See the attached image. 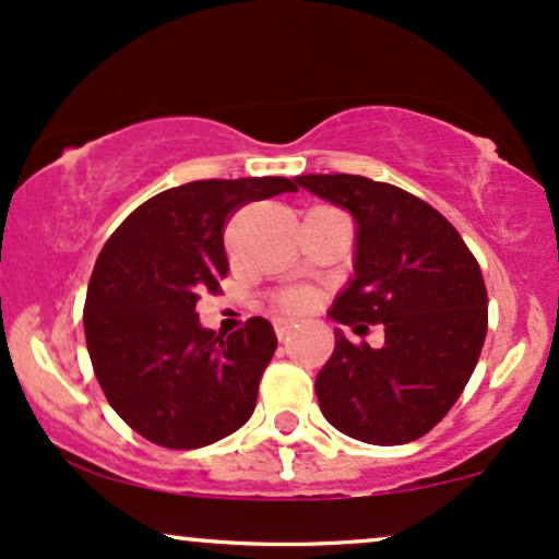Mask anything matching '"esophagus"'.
<instances>
[{
    "instance_id": "obj_1",
    "label": "esophagus",
    "mask_w": 559,
    "mask_h": 559,
    "mask_svg": "<svg viewBox=\"0 0 559 559\" xmlns=\"http://www.w3.org/2000/svg\"><path fill=\"white\" fill-rule=\"evenodd\" d=\"M294 329H297V323H294V320H286V318L275 320V336H278L281 342H284V338H286L288 333H292Z\"/></svg>"
}]
</instances>
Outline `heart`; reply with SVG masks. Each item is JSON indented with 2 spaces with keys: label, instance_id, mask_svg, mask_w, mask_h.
Wrapping results in <instances>:
<instances>
[{
  "label": "heart",
  "instance_id": "b5f03b06",
  "mask_svg": "<svg viewBox=\"0 0 559 559\" xmlns=\"http://www.w3.org/2000/svg\"><path fill=\"white\" fill-rule=\"evenodd\" d=\"M275 307L281 312H292V316H299V312H310L316 307V294L310 288H284V292L275 294Z\"/></svg>",
  "mask_w": 559,
  "mask_h": 559
}]
</instances>
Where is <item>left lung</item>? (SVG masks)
I'll list each match as a JSON object with an SVG mask.
<instances>
[{
	"mask_svg": "<svg viewBox=\"0 0 559 559\" xmlns=\"http://www.w3.org/2000/svg\"><path fill=\"white\" fill-rule=\"evenodd\" d=\"M301 189L346 207L357 223L355 278L333 301L344 325L383 323L381 349L336 331L318 373L333 428L378 447L420 439L452 409L480 357L489 297L478 260L439 210L365 176H299ZM357 333L368 326H357Z\"/></svg>",
	"mask_w": 559,
	"mask_h": 559,
	"instance_id": "left-lung-1",
	"label": "left lung"
}]
</instances>
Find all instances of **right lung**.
<instances>
[{
  "mask_svg": "<svg viewBox=\"0 0 559 559\" xmlns=\"http://www.w3.org/2000/svg\"><path fill=\"white\" fill-rule=\"evenodd\" d=\"M297 191L281 176L210 178L146 199L96 258L83 305L88 357L107 402L165 449L239 431L278 338L265 318L230 336L199 325L197 301L228 275L223 230L243 204Z\"/></svg>",
  "mask_w": 559,
  "mask_h": 559,
  "instance_id": "obj_1",
  "label": "right lung"
}]
</instances>
